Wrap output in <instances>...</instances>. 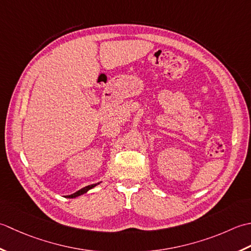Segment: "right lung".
<instances>
[{"instance_id":"obj_1","label":"right lung","mask_w":251,"mask_h":251,"mask_svg":"<svg viewBox=\"0 0 251 251\" xmlns=\"http://www.w3.org/2000/svg\"><path fill=\"white\" fill-rule=\"evenodd\" d=\"M99 184H100V183L92 184V185H88V186H85V187H83V188H81L80 191L75 192V193H74V194H71V195H68V198H75V197H78V196H80V195H83V194H85L89 190H91V188H93V187H95L96 185H99Z\"/></svg>"}]
</instances>
